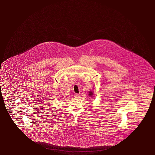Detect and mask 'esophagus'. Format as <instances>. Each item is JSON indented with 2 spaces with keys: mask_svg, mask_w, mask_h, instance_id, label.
I'll use <instances>...</instances> for the list:
<instances>
[{
  "mask_svg": "<svg viewBox=\"0 0 155 155\" xmlns=\"http://www.w3.org/2000/svg\"><path fill=\"white\" fill-rule=\"evenodd\" d=\"M74 97H75V98H79V96H80V95H79V94L75 93V94H74Z\"/></svg>",
  "mask_w": 155,
  "mask_h": 155,
  "instance_id": "obj_1",
  "label": "esophagus"
}]
</instances>
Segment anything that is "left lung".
<instances>
[{"label": "left lung", "mask_w": 155, "mask_h": 155, "mask_svg": "<svg viewBox=\"0 0 155 155\" xmlns=\"http://www.w3.org/2000/svg\"><path fill=\"white\" fill-rule=\"evenodd\" d=\"M89 95L90 96H92L93 95V92H92V91H91L89 92Z\"/></svg>", "instance_id": "1"}]
</instances>
